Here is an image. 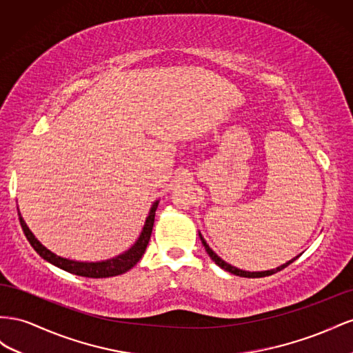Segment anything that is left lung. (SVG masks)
Returning a JSON list of instances; mask_svg holds the SVG:
<instances>
[{
    "instance_id": "1",
    "label": "left lung",
    "mask_w": 353,
    "mask_h": 353,
    "mask_svg": "<svg viewBox=\"0 0 353 353\" xmlns=\"http://www.w3.org/2000/svg\"><path fill=\"white\" fill-rule=\"evenodd\" d=\"M199 238H201V241H203V245L205 247V251H207V254L211 257V260L214 261V263L217 265V266H220L221 269H225V270H228V272H230V274H234V275H236V276H244V278H263V276H269V275H274V274H276V272H279V270H283L284 268H287L288 265H291L293 263L294 260H297V257H294V259H291L290 261H287L285 265H281V266H278L276 269H270V270H263V272H247V270H241V269H238V268H235V266H232V265H229V263H226L225 260H221L213 250H211L210 247H208V244L205 243V239L203 238V235L199 234Z\"/></svg>"
}]
</instances>
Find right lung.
<instances>
[{
  "label": "right lung",
  "instance_id": "1",
  "mask_svg": "<svg viewBox=\"0 0 353 353\" xmlns=\"http://www.w3.org/2000/svg\"><path fill=\"white\" fill-rule=\"evenodd\" d=\"M158 203L159 201H155L154 205L150 207L149 216L146 217L142 234H140L134 245L132 248H128L125 253L119 254L114 259L103 260V261H75V260H69L65 257L56 256L54 253H52V251L47 250L41 243H39V241L35 238V235L31 232V230H29L23 217L20 216L19 208H17V214H19V220H20V226H22L23 234H25L26 239L29 241V244H31L37 253L44 260H47L48 263L63 269V270L69 272V274L79 275V276L109 278V276L121 275V274H124V272L130 270L145 254V250H146V247L149 244V239H150V234H152V228H154V221H155V211L158 208Z\"/></svg>",
  "mask_w": 353,
  "mask_h": 353
}]
</instances>
